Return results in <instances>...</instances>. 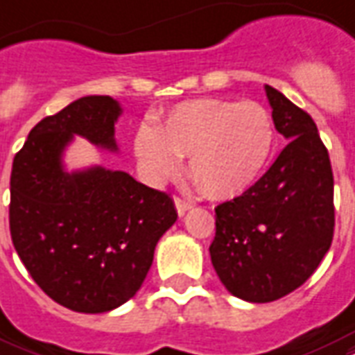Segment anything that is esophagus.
<instances>
[{
	"label": "esophagus",
	"instance_id": "34e87169",
	"mask_svg": "<svg viewBox=\"0 0 355 355\" xmlns=\"http://www.w3.org/2000/svg\"><path fill=\"white\" fill-rule=\"evenodd\" d=\"M175 207H177V212L182 216L184 212H188L189 208H191V202H189L188 199H184V197L175 196Z\"/></svg>",
	"mask_w": 355,
	"mask_h": 355
}]
</instances>
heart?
<instances>
[{
  "mask_svg": "<svg viewBox=\"0 0 355 355\" xmlns=\"http://www.w3.org/2000/svg\"><path fill=\"white\" fill-rule=\"evenodd\" d=\"M274 141V121L261 104L197 98L169 110L158 128L141 124L134 153L156 182L175 177L188 156L189 177L202 193L231 199L255 182Z\"/></svg>",
  "mask_w": 355,
  "mask_h": 355,
  "instance_id": "heart-1",
  "label": "heart"
}]
</instances>
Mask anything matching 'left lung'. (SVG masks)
<instances>
[{
    "mask_svg": "<svg viewBox=\"0 0 355 355\" xmlns=\"http://www.w3.org/2000/svg\"><path fill=\"white\" fill-rule=\"evenodd\" d=\"M275 128L288 139L242 196L216 207L214 270L232 296L275 302L309 279L334 240V171L315 121L266 85Z\"/></svg>",
    "mask_w": 355,
    "mask_h": 355,
    "instance_id": "1",
    "label": "left lung"
}]
</instances>
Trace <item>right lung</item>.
<instances>
[{
    "label": "right lung",
    "mask_w": 355,
    "mask_h": 355,
    "mask_svg": "<svg viewBox=\"0 0 355 355\" xmlns=\"http://www.w3.org/2000/svg\"><path fill=\"white\" fill-rule=\"evenodd\" d=\"M121 107L110 96H83L44 117L16 153L9 227L15 250L48 296L76 313H105L139 291L162 234L177 221L166 191L128 173L93 167L64 173L72 134L117 150Z\"/></svg>",
    "instance_id": "add662e5"
}]
</instances>
